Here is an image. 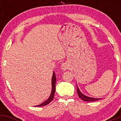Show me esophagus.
<instances>
[{"mask_svg": "<svg viewBox=\"0 0 121 121\" xmlns=\"http://www.w3.org/2000/svg\"><path fill=\"white\" fill-rule=\"evenodd\" d=\"M68 68H69V65L66 63H63L62 64L61 66V68L62 70H66V69H68Z\"/></svg>", "mask_w": 121, "mask_h": 121, "instance_id": "1", "label": "esophagus"}]
</instances>
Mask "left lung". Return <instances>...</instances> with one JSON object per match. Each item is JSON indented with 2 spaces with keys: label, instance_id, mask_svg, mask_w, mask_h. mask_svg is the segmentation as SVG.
<instances>
[{
  "label": "left lung",
  "instance_id": "left-lung-1",
  "mask_svg": "<svg viewBox=\"0 0 121 121\" xmlns=\"http://www.w3.org/2000/svg\"><path fill=\"white\" fill-rule=\"evenodd\" d=\"M77 94H78V97H80V98L82 99V100L84 101H86V102H94V101H96L98 99H101V98H91V97H89L86 96L83 94L81 91H80L79 90L78 86H77Z\"/></svg>",
  "mask_w": 121,
  "mask_h": 121
}]
</instances>
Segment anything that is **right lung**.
I'll return each instance as SVG.
<instances>
[{"mask_svg":"<svg viewBox=\"0 0 121 121\" xmlns=\"http://www.w3.org/2000/svg\"><path fill=\"white\" fill-rule=\"evenodd\" d=\"M56 76L55 75V72H53V74L52 78V92H51V95L49 97L48 99L46 101H45L44 102H43L40 105H37V107H40V106H44L45 105H47L48 104H49L50 102L52 101L53 99L54 95H55V91H56Z\"/></svg>","mask_w":121,"mask_h":121,"instance_id":"1","label":"right lung"}]
</instances>
